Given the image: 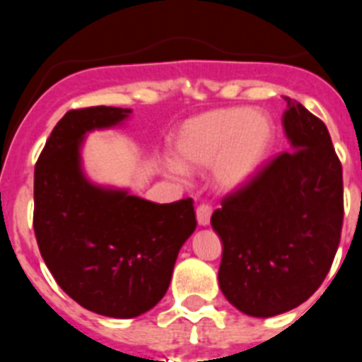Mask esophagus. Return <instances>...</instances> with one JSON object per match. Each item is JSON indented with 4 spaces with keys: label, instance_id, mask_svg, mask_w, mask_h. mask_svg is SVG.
Here are the masks:
<instances>
[{
    "label": "esophagus",
    "instance_id": "1",
    "mask_svg": "<svg viewBox=\"0 0 362 362\" xmlns=\"http://www.w3.org/2000/svg\"><path fill=\"white\" fill-rule=\"evenodd\" d=\"M196 217H197V225L209 226L210 217H212V206H209V204H199L196 210Z\"/></svg>",
    "mask_w": 362,
    "mask_h": 362
}]
</instances>
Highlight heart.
<instances>
[{
	"label": "heart",
	"instance_id": "b5f03b06",
	"mask_svg": "<svg viewBox=\"0 0 362 362\" xmlns=\"http://www.w3.org/2000/svg\"><path fill=\"white\" fill-rule=\"evenodd\" d=\"M276 139L270 114L250 107H228L190 117L174 136V159L163 163L170 177L185 170L203 172L212 166V179L223 192H235L261 172Z\"/></svg>",
	"mask_w": 362,
	"mask_h": 362
}]
</instances>
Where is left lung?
Masks as SVG:
<instances>
[{"label":"left lung","mask_w":362,"mask_h":362,"mask_svg":"<svg viewBox=\"0 0 362 362\" xmlns=\"http://www.w3.org/2000/svg\"><path fill=\"white\" fill-rule=\"evenodd\" d=\"M281 153L210 219L223 241L219 288L239 312L274 317L321 286L343 226V168L321 119L284 98Z\"/></svg>","instance_id":"8db88e82"}]
</instances>
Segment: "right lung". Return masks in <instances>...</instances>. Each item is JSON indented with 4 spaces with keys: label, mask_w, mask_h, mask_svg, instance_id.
I'll return each instance as SVG.
<instances>
[{
    "label": "right lung",
    "mask_w": 362,
    "mask_h": 362,
    "mask_svg": "<svg viewBox=\"0 0 362 362\" xmlns=\"http://www.w3.org/2000/svg\"><path fill=\"white\" fill-rule=\"evenodd\" d=\"M130 114L117 107L66 112L34 170V232L45 264L78 305L112 319L158 305L196 230L192 199L158 204L85 174L86 136L123 127Z\"/></svg>",
    "instance_id": "right-lung-1"
}]
</instances>
